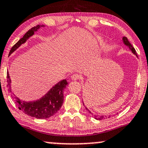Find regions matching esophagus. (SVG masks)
<instances>
[{
  "mask_svg": "<svg viewBox=\"0 0 148 148\" xmlns=\"http://www.w3.org/2000/svg\"><path fill=\"white\" fill-rule=\"evenodd\" d=\"M71 78H72V80H76L80 79V76L78 75V74H74L73 75L71 76Z\"/></svg>",
  "mask_w": 148,
  "mask_h": 148,
  "instance_id": "34e87169",
  "label": "esophagus"
}]
</instances>
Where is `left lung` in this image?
<instances>
[{"mask_svg": "<svg viewBox=\"0 0 148 148\" xmlns=\"http://www.w3.org/2000/svg\"><path fill=\"white\" fill-rule=\"evenodd\" d=\"M122 40H123V42H124V44L126 45V46H128L129 48H130V50H131L132 53L134 54V55H135L136 56V57H137V54H136L135 49H134V48H133V46H132L131 44H130V42H129V41L128 40V39H127V37H123V38H122ZM83 105L85 106V104H84V103H83ZM86 109H87V111H89V113H91V115H92V116H93V117H94L95 119H98V120H102V119H104V117L103 115L100 116V115H94V114H93L92 113H91V112L90 111H89V110H88V108H87V107H86Z\"/></svg>", "mask_w": 148, "mask_h": 148, "instance_id": "left-lung-1", "label": "left lung"}]
</instances>
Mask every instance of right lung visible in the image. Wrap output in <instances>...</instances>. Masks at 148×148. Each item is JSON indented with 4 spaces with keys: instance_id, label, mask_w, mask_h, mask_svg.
Returning a JSON list of instances; mask_svg holds the SVG:
<instances>
[{
    "instance_id": "1",
    "label": "right lung",
    "mask_w": 148,
    "mask_h": 148,
    "mask_svg": "<svg viewBox=\"0 0 148 148\" xmlns=\"http://www.w3.org/2000/svg\"><path fill=\"white\" fill-rule=\"evenodd\" d=\"M42 27H44V26L37 25L29 30L23 37L20 39L12 48L9 52V55L14 52L17 48H19L22 44L27 42L28 39L32 36L35 32H36L37 30ZM7 83H8L7 86L9 88V91L12 92L11 79L8 72L7 73ZM67 85H68V82L66 79L59 81L40 100L33 101V102L22 101L17 98L14 93H12V95L14 96V98L16 101L15 102L18 106V108L23 111L24 113L37 119H46L55 115L61 108L63 103V91Z\"/></svg>"
}]
</instances>
